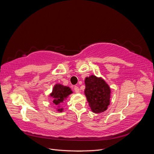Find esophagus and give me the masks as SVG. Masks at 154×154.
<instances>
[{
    "label": "esophagus",
    "instance_id": "obj_1",
    "mask_svg": "<svg viewBox=\"0 0 154 154\" xmlns=\"http://www.w3.org/2000/svg\"><path fill=\"white\" fill-rule=\"evenodd\" d=\"M74 92H75L76 93H80V88H78V87L77 86H75L74 88Z\"/></svg>",
    "mask_w": 154,
    "mask_h": 154
}]
</instances>
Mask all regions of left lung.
Segmentation results:
<instances>
[{"mask_svg": "<svg viewBox=\"0 0 154 154\" xmlns=\"http://www.w3.org/2000/svg\"><path fill=\"white\" fill-rule=\"evenodd\" d=\"M84 94L92 112L99 114L108 109L110 102L111 89L101 77L91 75L85 78Z\"/></svg>", "mask_w": 154, "mask_h": 154, "instance_id": "left-lung-1", "label": "left lung"}]
</instances>
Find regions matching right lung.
Returning <instances> with one entry per match:
<instances>
[{"instance_id":"add662e5","label":"right lung","mask_w":154,"mask_h":154,"mask_svg":"<svg viewBox=\"0 0 154 154\" xmlns=\"http://www.w3.org/2000/svg\"><path fill=\"white\" fill-rule=\"evenodd\" d=\"M72 93V91L71 88L67 86H64L60 83H57L54 85L49 96L53 98V103L57 106V110L58 112H62L63 111V109L61 107V104L63 103L64 101Z\"/></svg>"}]
</instances>
